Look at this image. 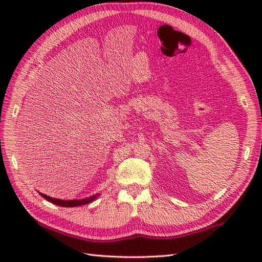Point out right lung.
Here are the masks:
<instances>
[{"instance_id":"right-lung-1","label":"right lung","mask_w":262,"mask_h":262,"mask_svg":"<svg viewBox=\"0 0 262 262\" xmlns=\"http://www.w3.org/2000/svg\"><path fill=\"white\" fill-rule=\"evenodd\" d=\"M41 196L45 198L48 202H51L55 205H58V206H62V207H75V206H81V205H84L92 202V200L96 198L97 196H92L90 198H84V199H81V200H62V199H55L52 198L49 196H46V194L40 193Z\"/></svg>"}]
</instances>
